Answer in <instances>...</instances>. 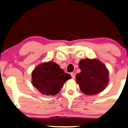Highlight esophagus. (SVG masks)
<instances>
[{"instance_id":"obj_1","label":"esophagus","mask_w":128,"mask_h":128,"mask_svg":"<svg viewBox=\"0 0 128 128\" xmlns=\"http://www.w3.org/2000/svg\"><path fill=\"white\" fill-rule=\"evenodd\" d=\"M70 75L72 76V79H75V73H71Z\"/></svg>"}]
</instances>
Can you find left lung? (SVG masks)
Wrapping results in <instances>:
<instances>
[{
	"label": "left lung",
	"instance_id": "8db88e82",
	"mask_svg": "<svg viewBox=\"0 0 128 128\" xmlns=\"http://www.w3.org/2000/svg\"><path fill=\"white\" fill-rule=\"evenodd\" d=\"M81 72L76 75V82L82 92L95 95L104 90L109 83V70L98 59L81 60L78 64Z\"/></svg>",
	"mask_w": 128,
	"mask_h": 128
}]
</instances>
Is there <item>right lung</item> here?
I'll list each match as a JSON object with an SVG mask.
<instances>
[{"label":"right lung","mask_w":128,"mask_h":128,"mask_svg":"<svg viewBox=\"0 0 128 128\" xmlns=\"http://www.w3.org/2000/svg\"><path fill=\"white\" fill-rule=\"evenodd\" d=\"M32 84L43 95L58 94L66 81L71 78L56 62L50 61L38 66L32 73Z\"/></svg>","instance_id":"obj_1"}]
</instances>
